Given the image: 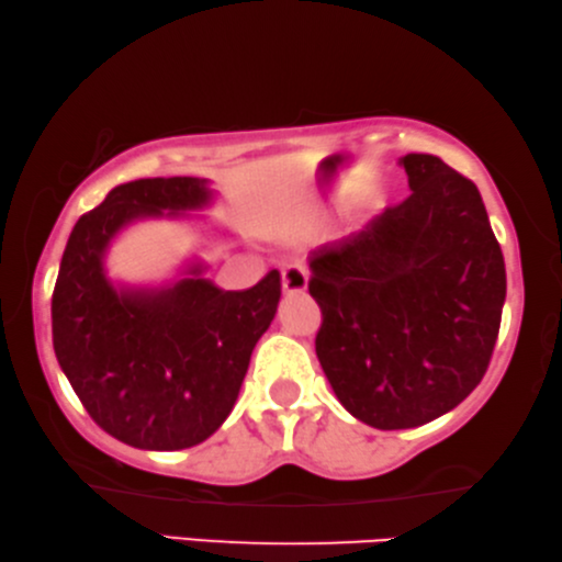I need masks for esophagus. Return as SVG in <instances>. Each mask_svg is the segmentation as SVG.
Instances as JSON below:
<instances>
[{
	"mask_svg": "<svg viewBox=\"0 0 562 562\" xmlns=\"http://www.w3.org/2000/svg\"><path fill=\"white\" fill-rule=\"evenodd\" d=\"M281 286L286 293H303L308 289V271L301 263H291L281 271Z\"/></svg>",
	"mask_w": 562,
	"mask_h": 562,
	"instance_id": "1",
	"label": "esophagus"
}]
</instances>
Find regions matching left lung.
Returning <instances> with one entry per match:
<instances>
[{
    "label": "left lung",
    "instance_id": "left-lung-1",
    "mask_svg": "<svg viewBox=\"0 0 562 562\" xmlns=\"http://www.w3.org/2000/svg\"><path fill=\"white\" fill-rule=\"evenodd\" d=\"M411 196L311 251L316 356L336 398L381 430L453 411L488 371L505 263L481 191L434 154H406Z\"/></svg>",
    "mask_w": 562,
    "mask_h": 562
}]
</instances>
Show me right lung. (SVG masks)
I'll list each match as a JSON object with an SVG mask.
<instances>
[{
  "label": "right lung",
  "mask_w": 562,
  "mask_h": 562,
  "mask_svg": "<svg viewBox=\"0 0 562 562\" xmlns=\"http://www.w3.org/2000/svg\"><path fill=\"white\" fill-rule=\"evenodd\" d=\"M206 179H136L81 216L64 248L52 293L54 353L99 428L142 450L206 440L241 391L251 351L276 316L281 273L224 291L194 263L161 289L106 279L104 254L136 218L209 206Z\"/></svg>",
  "instance_id": "1"
}]
</instances>
